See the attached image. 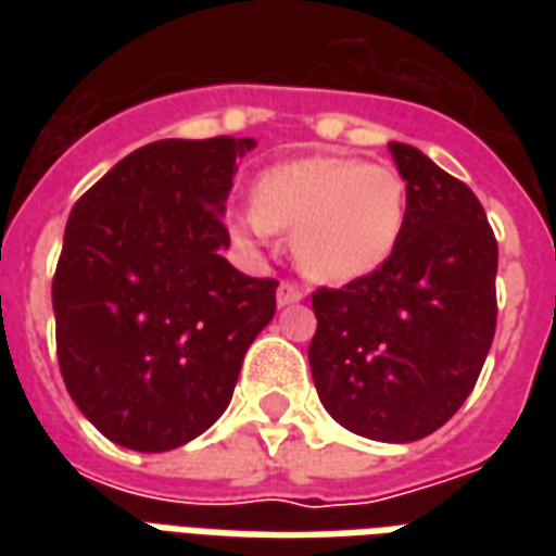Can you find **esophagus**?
<instances>
[{
	"label": "esophagus",
	"mask_w": 556,
	"mask_h": 556,
	"mask_svg": "<svg viewBox=\"0 0 556 556\" xmlns=\"http://www.w3.org/2000/svg\"><path fill=\"white\" fill-rule=\"evenodd\" d=\"M303 294H306V291H303V286H298L294 279H282L277 291V303L279 306H291V303L303 301Z\"/></svg>",
	"instance_id": "esophagus-1"
}]
</instances>
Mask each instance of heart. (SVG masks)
<instances>
[{"mask_svg":"<svg viewBox=\"0 0 556 556\" xmlns=\"http://www.w3.org/2000/svg\"><path fill=\"white\" fill-rule=\"evenodd\" d=\"M408 187L393 166L354 157H301L267 169L253 190V214L238 235H291V253L315 282L372 274L396 250Z\"/></svg>","mask_w":556,"mask_h":556,"instance_id":"1","label":"heart"}]
</instances>
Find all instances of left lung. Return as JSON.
Returning a JSON list of instances; mask_svg holds the SVG:
<instances>
[{"instance_id": "obj_1", "label": "left lung", "mask_w": 556, "mask_h": 556, "mask_svg": "<svg viewBox=\"0 0 556 556\" xmlns=\"http://www.w3.org/2000/svg\"><path fill=\"white\" fill-rule=\"evenodd\" d=\"M408 214L384 265L315 289L309 366L339 426L384 443L438 431L465 405L497 327V241L465 181L390 142Z\"/></svg>"}]
</instances>
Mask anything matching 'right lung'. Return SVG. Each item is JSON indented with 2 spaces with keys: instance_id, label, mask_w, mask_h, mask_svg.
<instances>
[{
  "instance_id": "1",
  "label": "right lung",
  "mask_w": 556,
  "mask_h": 556,
  "mask_svg": "<svg viewBox=\"0 0 556 556\" xmlns=\"http://www.w3.org/2000/svg\"><path fill=\"white\" fill-rule=\"evenodd\" d=\"M255 139H160L79 195L53 277L55 351L91 426L139 453L211 429L253 339L277 313V279L223 258V202Z\"/></svg>"
}]
</instances>
